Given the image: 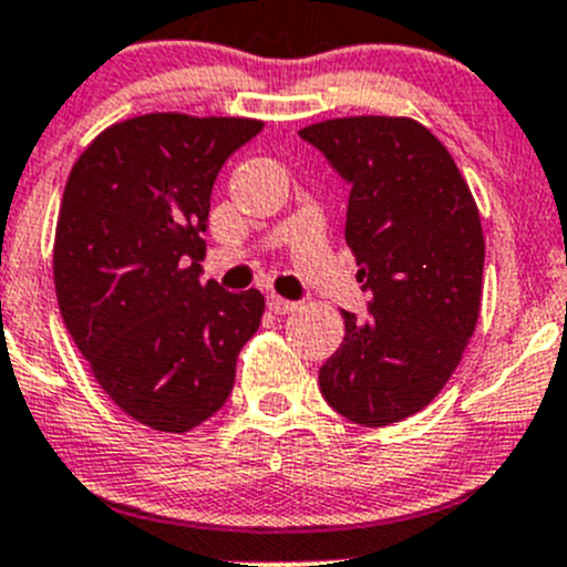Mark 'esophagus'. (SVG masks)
<instances>
[{
    "label": "esophagus",
    "instance_id": "34e87169",
    "mask_svg": "<svg viewBox=\"0 0 567 567\" xmlns=\"http://www.w3.org/2000/svg\"><path fill=\"white\" fill-rule=\"evenodd\" d=\"M268 310H271V313H277V316L293 313V310H296V301L282 299V296L271 293V296H268Z\"/></svg>",
    "mask_w": 567,
    "mask_h": 567
}]
</instances>
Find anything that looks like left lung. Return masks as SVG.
<instances>
[{
  "label": "left lung",
  "mask_w": 567,
  "mask_h": 567,
  "mask_svg": "<svg viewBox=\"0 0 567 567\" xmlns=\"http://www.w3.org/2000/svg\"><path fill=\"white\" fill-rule=\"evenodd\" d=\"M299 136L349 184L347 246L367 319L319 369L327 403L383 427L425 409L451 380L481 310L484 235L447 147L405 116H347Z\"/></svg>",
  "instance_id": "8db88e82"
}]
</instances>
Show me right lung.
<instances>
[{"mask_svg":"<svg viewBox=\"0 0 567 567\" xmlns=\"http://www.w3.org/2000/svg\"><path fill=\"white\" fill-rule=\"evenodd\" d=\"M262 131L240 116L145 114L105 128L58 212L63 324L105 394L153 431L184 433L229 400L266 299L200 285L209 195Z\"/></svg>","mask_w":567,"mask_h":567,"instance_id":"add662e5","label":"right lung"}]
</instances>
